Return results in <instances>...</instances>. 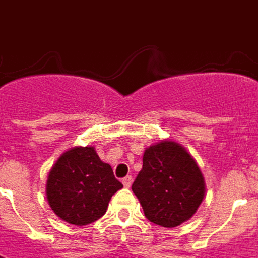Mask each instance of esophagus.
<instances>
[{
    "label": "esophagus",
    "instance_id": "1",
    "mask_svg": "<svg viewBox=\"0 0 258 258\" xmlns=\"http://www.w3.org/2000/svg\"><path fill=\"white\" fill-rule=\"evenodd\" d=\"M121 182H123V184H124V187H127V188L131 187V183H133V176H131V175L124 176Z\"/></svg>",
    "mask_w": 258,
    "mask_h": 258
}]
</instances>
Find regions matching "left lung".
<instances>
[{
	"label": "left lung",
	"mask_w": 258,
	"mask_h": 258,
	"mask_svg": "<svg viewBox=\"0 0 258 258\" xmlns=\"http://www.w3.org/2000/svg\"><path fill=\"white\" fill-rule=\"evenodd\" d=\"M146 218L175 228L191 218L205 197V180L194 158L171 141L150 146L133 183Z\"/></svg>",
	"instance_id": "obj_1"
}]
</instances>
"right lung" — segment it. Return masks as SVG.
I'll list each match as a JSON object with an SVG mask.
<instances>
[{
  "label": "right lung",
  "mask_w": 258,
  "mask_h": 258,
  "mask_svg": "<svg viewBox=\"0 0 258 258\" xmlns=\"http://www.w3.org/2000/svg\"><path fill=\"white\" fill-rule=\"evenodd\" d=\"M121 187L111 166L100 161L93 147H74L50 169L46 198L56 216L83 226L99 220Z\"/></svg>",
  "instance_id": "right-lung-1"
}]
</instances>
